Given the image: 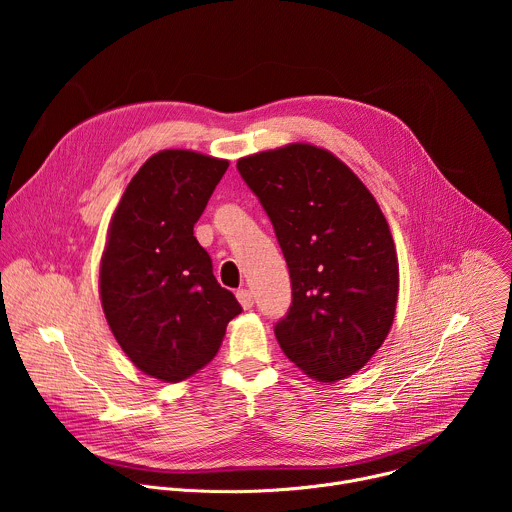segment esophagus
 I'll use <instances>...</instances> for the list:
<instances>
[{
	"instance_id": "esophagus-1",
	"label": "esophagus",
	"mask_w": 512,
	"mask_h": 512,
	"mask_svg": "<svg viewBox=\"0 0 512 512\" xmlns=\"http://www.w3.org/2000/svg\"><path fill=\"white\" fill-rule=\"evenodd\" d=\"M237 300H239V304L245 308V310H251L253 308V294H251V289H239L237 291Z\"/></svg>"
}]
</instances>
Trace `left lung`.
<instances>
[{
  "instance_id": "8db88e82",
  "label": "left lung",
  "mask_w": 512,
  "mask_h": 512,
  "mask_svg": "<svg viewBox=\"0 0 512 512\" xmlns=\"http://www.w3.org/2000/svg\"><path fill=\"white\" fill-rule=\"evenodd\" d=\"M237 170L289 267L291 306L275 324L283 354L314 381L350 377L381 348L397 310L399 263L381 206L312 143L241 158Z\"/></svg>"
}]
</instances>
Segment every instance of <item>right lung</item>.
Listing matches in <instances>:
<instances>
[{"mask_svg": "<svg viewBox=\"0 0 512 512\" xmlns=\"http://www.w3.org/2000/svg\"><path fill=\"white\" fill-rule=\"evenodd\" d=\"M227 168V160L162 150L131 178L109 223L99 271L107 324L135 367L164 383L206 367L241 314L194 237Z\"/></svg>", "mask_w": 512, "mask_h": 512, "instance_id": "obj_1", "label": "right lung"}]
</instances>
